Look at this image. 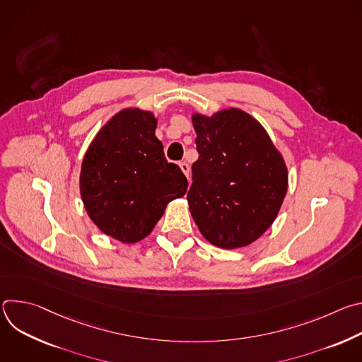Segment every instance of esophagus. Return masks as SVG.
<instances>
[{
    "label": "esophagus",
    "mask_w": 362,
    "mask_h": 362,
    "mask_svg": "<svg viewBox=\"0 0 362 362\" xmlns=\"http://www.w3.org/2000/svg\"><path fill=\"white\" fill-rule=\"evenodd\" d=\"M179 166H180L182 172L186 175V177H189V173H190V166H189L186 162H180V163H179Z\"/></svg>",
    "instance_id": "obj_1"
}]
</instances>
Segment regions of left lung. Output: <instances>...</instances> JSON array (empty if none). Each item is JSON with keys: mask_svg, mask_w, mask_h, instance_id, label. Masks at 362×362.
<instances>
[{"mask_svg": "<svg viewBox=\"0 0 362 362\" xmlns=\"http://www.w3.org/2000/svg\"><path fill=\"white\" fill-rule=\"evenodd\" d=\"M199 159L189 209L206 240L243 247L274 223L288 190V169L264 126L240 109L192 116Z\"/></svg>", "mask_w": 362, "mask_h": 362, "instance_id": "8db88e82", "label": "left lung"}]
</instances>
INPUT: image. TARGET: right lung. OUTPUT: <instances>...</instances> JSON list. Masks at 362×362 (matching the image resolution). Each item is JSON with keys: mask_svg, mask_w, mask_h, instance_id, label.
<instances>
[{"mask_svg": "<svg viewBox=\"0 0 362 362\" xmlns=\"http://www.w3.org/2000/svg\"><path fill=\"white\" fill-rule=\"evenodd\" d=\"M150 112L124 109L95 134L81 163L80 193L95 226L123 243L144 239L187 179L165 158Z\"/></svg>", "mask_w": 362, "mask_h": 362, "instance_id": "right-lung-1", "label": "right lung"}]
</instances>
